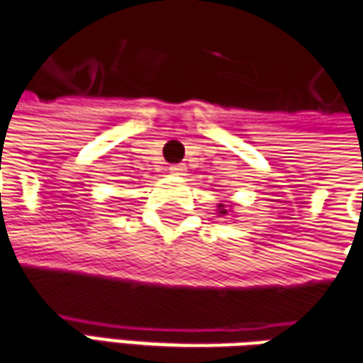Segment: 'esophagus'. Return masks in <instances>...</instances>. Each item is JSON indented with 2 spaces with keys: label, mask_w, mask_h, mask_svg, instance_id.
Segmentation results:
<instances>
[{
  "label": "esophagus",
  "mask_w": 363,
  "mask_h": 363,
  "mask_svg": "<svg viewBox=\"0 0 363 363\" xmlns=\"http://www.w3.org/2000/svg\"><path fill=\"white\" fill-rule=\"evenodd\" d=\"M170 172H174V174H182V170H184V167H181V164H172V167H169Z\"/></svg>",
  "instance_id": "obj_1"
}]
</instances>
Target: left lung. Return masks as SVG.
I'll return each instance as SVG.
<instances>
[{"label":"left lung","mask_w":363,"mask_h":363,"mask_svg":"<svg viewBox=\"0 0 363 363\" xmlns=\"http://www.w3.org/2000/svg\"><path fill=\"white\" fill-rule=\"evenodd\" d=\"M220 213H227V211H225V208H223V211H220Z\"/></svg>","instance_id":"obj_1"}]
</instances>
